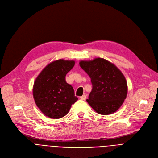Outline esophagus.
<instances>
[{"instance_id":"esophagus-1","label":"esophagus","mask_w":158,"mask_h":158,"mask_svg":"<svg viewBox=\"0 0 158 158\" xmlns=\"http://www.w3.org/2000/svg\"><path fill=\"white\" fill-rule=\"evenodd\" d=\"M80 99H81V100H85V99H86V96H85V95H82V96L80 97Z\"/></svg>"}]
</instances>
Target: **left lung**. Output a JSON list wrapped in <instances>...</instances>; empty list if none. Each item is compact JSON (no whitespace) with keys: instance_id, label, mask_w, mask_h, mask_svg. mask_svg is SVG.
Returning <instances> with one entry per match:
<instances>
[{"instance_id":"obj_1","label":"left lung","mask_w":158,"mask_h":158,"mask_svg":"<svg viewBox=\"0 0 158 158\" xmlns=\"http://www.w3.org/2000/svg\"><path fill=\"white\" fill-rule=\"evenodd\" d=\"M80 67L89 75L92 90L87 102L102 115L117 111L126 99L127 85L122 73L113 63L105 59L81 61Z\"/></svg>"}]
</instances>
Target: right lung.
Returning a JSON list of instances; mask_svg holds the SVG:
<instances>
[{"label":"right lung","instance_id":"add662e5","mask_svg":"<svg viewBox=\"0 0 158 158\" xmlns=\"http://www.w3.org/2000/svg\"><path fill=\"white\" fill-rule=\"evenodd\" d=\"M74 64L73 60L54 61L42 70L35 81L32 94L35 103L49 118L59 119L67 115L78 100L72 85L65 80Z\"/></svg>","mask_w":158,"mask_h":158}]
</instances>
